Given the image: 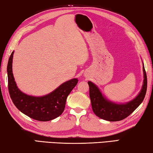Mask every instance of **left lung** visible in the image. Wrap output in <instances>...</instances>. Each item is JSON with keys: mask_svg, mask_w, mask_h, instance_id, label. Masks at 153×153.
Listing matches in <instances>:
<instances>
[{"mask_svg": "<svg viewBox=\"0 0 153 153\" xmlns=\"http://www.w3.org/2000/svg\"><path fill=\"white\" fill-rule=\"evenodd\" d=\"M143 64L144 80L140 92L130 101L125 103H116L108 100L94 83L89 81V94L93 112L97 117L108 121H117L123 120L133 113L143 101L147 88L146 74Z\"/></svg>", "mask_w": 153, "mask_h": 153, "instance_id": "left-lung-1", "label": "left lung"}]
</instances>
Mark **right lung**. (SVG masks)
Returning <instances> with one entry per match:
<instances>
[{"label":"right lung","mask_w":153,"mask_h":153,"mask_svg":"<svg viewBox=\"0 0 153 153\" xmlns=\"http://www.w3.org/2000/svg\"><path fill=\"white\" fill-rule=\"evenodd\" d=\"M13 54V51L9 59L7 75L9 94L15 107L25 115L40 121H51L60 116L65 109L67 98L78 79L68 80L53 92L42 97L28 95L18 88L15 81L12 70Z\"/></svg>","instance_id":"obj_1"}]
</instances>
